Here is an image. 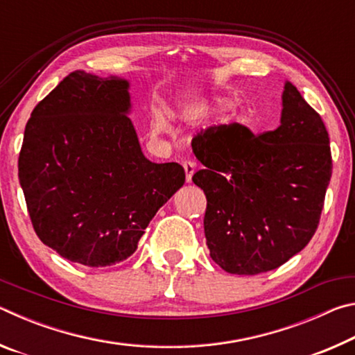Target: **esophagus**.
I'll return each instance as SVG.
<instances>
[{
	"label": "esophagus",
	"mask_w": 355,
	"mask_h": 355,
	"mask_svg": "<svg viewBox=\"0 0 355 355\" xmlns=\"http://www.w3.org/2000/svg\"><path fill=\"white\" fill-rule=\"evenodd\" d=\"M183 169L186 173V182L191 183L192 182V175H194L196 172V163L194 161H183Z\"/></svg>",
	"instance_id": "esophagus-1"
}]
</instances>
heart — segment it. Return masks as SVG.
<instances>
[{"mask_svg":"<svg viewBox=\"0 0 355 355\" xmlns=\"http://www.w3.org/2000/svg\"><path fill=\"white\" fill-rule=\"evenodd\" d=\"M214 101L218 105H225L227 103V98L225 97H219V98H216ZM166 128H167V123H166L164 117L161 116L159 112H156L155 116H153V119H152V122H150V130H152V133L159 135V133H163V131H166Z\"/></svg>","mask_w":355,"mask_h":355,"instance_id":"b5f03b06","label":"heart"}]
</instances>
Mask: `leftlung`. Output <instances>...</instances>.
Listing matches in <instances>:
<instances>
[{
	"mask_svg": "<svg viewBox=\"0 0 355 355\" xmlns=\"http://www.w3.org/2000/svg\"><path fill=\"white\" fill-rule=\"evenodd\" d=\"M280 127L255 136L241 123L214 125L192 139L205 166L192 177L207 196V245L224 271L257 275L302 250L320 224L332 175L322 119L291 83Z\"/></svg>",
	"mask_w": 355,
	"mask_h": 355,
	"instance_id": "obj_1",
	"label": "left lung"
}]
</instances>
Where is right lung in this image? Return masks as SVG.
<instances>
[{"instance_id": "right-lung-1", "label": "right lung", "mask_w": 355, "mask_h": 355, "mask_svg": "<svg viewBox=\"0 0 355 355\" xmlns=\"http://www.w3.org/2000/svg\"><path fill=\"white\" fill-rule=\"evenodd\" d=\"M130 84L71 71L34 107L19 180L40 241L65 260L105 268L135 254L156 211L182 188L178 163L144 156Z\"/></svg>"}]
</instances>
